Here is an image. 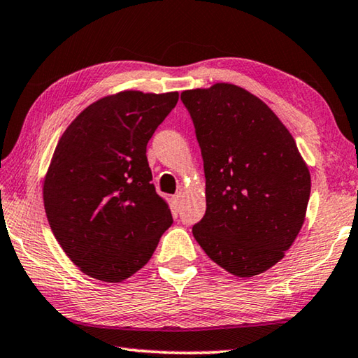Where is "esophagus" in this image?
<instances>
[{
  "mask_svg": "<svg viewBox=\"0 0 358 358\" xmlns=\"http://www.w3.org/2000/svg\"><path fill=\"white\" fill-rule=\"evenodd\" d=\"M180 201H182V193H176V195L173 196V203H174V206L176 208H179V204H180Z\"/></svg>",
  "mask_w": 358,
  "mask_h": 358,
  "instance_id": "obj_1",
  "label": "esophagus"
}]
</instances>
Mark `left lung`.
Segmentation results:
<instances>
[{"label":"left lung","instance_id":"8db88e82","mask_svg":"<svg viewBox=\"0 0 358 358\" xmlns=\"http://www.w3.org/2000/svg\"><path fill=\"white\" fill-rule=\"evenodd\" d=\"M180 99L204 160L206 214L193 236L234 277L266 272L305 222L311 178L296 140L259 97L237 85L187 90Z\"/></svg>","mask_w":358,"mask_h":358}]
</instances>
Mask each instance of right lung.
<instances>
[{"label": "right lung", "instance_id": "1", "mask_svg": "<svg viewBox=\"0 0 358 358\" xmlns=\"http://www.w3.org/2000/svg\"><path fill=\"white\" fill-rule=\"evenodd\" d=\"M178 99V91L105 96L56 144L43 179L45 214L69 259L91 278H130L171 227V209L150 182L146 146Z\"/></svg>", "mask_w": 358, "mask_h": 358}]
</instances>
